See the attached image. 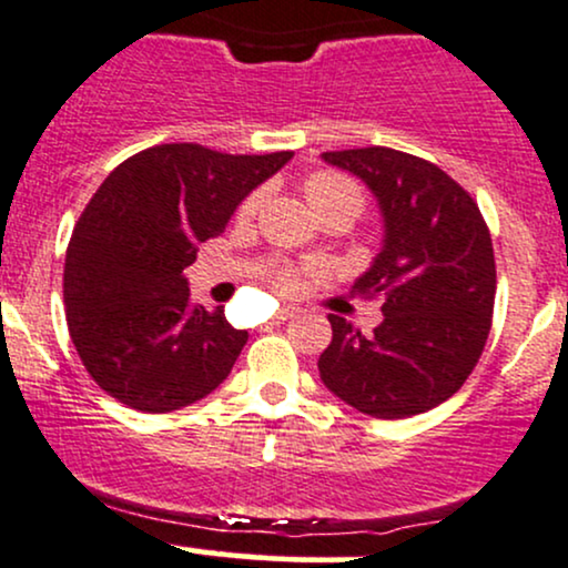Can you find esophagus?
<instances>
[{"instance_id":"1","label":"esophagus","mask_w":568,"mask_h":568,"mask_svg":"<svg viewBox=\"0 0 568 568\" xmlns=\"http://www.w3.org/2000/svg\"><path fill=\"white\" fill-rule=\"evenodd\" d=\"M296 306H285V310H280L277 315H275V321L272 323H285V321H291V317H296Z\"/></svg>"}]
</instances>
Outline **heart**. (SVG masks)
<instances>
[{"label":"heart","mask_w":568,"mask_h":568,"mask_svg":"<svg viewBox=\"0 0 568 568\" xmlns=\"http://www.w3.org/2000/svg\"><path fill=\"white\" fill-rule=\"evenodd\" d=\"M302 189H304L306 202H310L315 213L331 211V207H347L352 216L357 219V213H361L363 205H366V194H363L361 184H357L355 179H349V175L336 173V171L310 173L304 179ZM256 205H258V194H251V197H245L243 205H240V213H243V216H251V213L256 211ZM302 275L304 270H298V266H291V264H270L262 270V277L270 285H275L280 293L296 291L298 283H302Z\"/></svg>","instance_id":"1"}]
</instances>
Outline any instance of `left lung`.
Segmentation results:
<instances>
[{
	"label": "left lung",
	"mask_w": 568,
	"mask_h": 568,
	"mask_svg": "<svg viewBox=\"0 0 568 568\" xmlns=\"http://www.w3.org/2000/svg\"><path fill=\"white\" fill-rule=\"evenodd\" d=\"M376 194L384 247L352 285L382 298L374 334L328 315L334 338L317 361L325 387L376 419H406L448 400L484 355L497 264L478 202L429 160L389 146L325 152Z\"/></svg>",
	"instance_id": "obj_1"
}]
</instances>
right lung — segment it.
Segmentation results:
<instances>
[{"mask_svg":"<svg viewBox=\"0 0 568 568\" xmlns=\"http://www.w3.org/2000/svg\"><path fill=\"white\" fill-rule=\"evenodd\" d=\"M291 158L160 143L98 186L71 232L63 304L77 355L103 393L168 414L230 376L247 331L226 323L224 306L192 304L184 270Z\"/></svg>","mask_w":568,"mask_h":568,"instance_id":"obj_1","label":"right lung"}]
</instances>
